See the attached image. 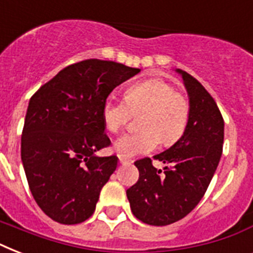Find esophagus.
Returning a JSON list of instances; mask_svg holds the SVG:
<instances>
[{
    "instance_id": "34e87169",
    "label": "esophagus",
    "mask_w": 253,
    "mask_h": 253,
    "mask_svg": "<svg viewBox=\"0 0 253 253\" xmlns=\"http://www.w3.org/2000/svg\"><path fill=\"white\" fill-rule=\"evenodd\" d=\"M118 158H119V163H121V164H131V163H132V160H131V159L126 158V156H122V155H119Z\"/></svg>"
}]
</instances>
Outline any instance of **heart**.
<instances>
[{
  "mask_svg": "<svg viewBox=\"0 0 253 253\" xmlns=\"http://www.w3.org/2000/svg\"><path fill=\"white\" fill-rule=\"evenodd\" d=\"M131 113H139V128L122 135L114 143V150L122 156L148 154L159 146L172 144L182 136L190 117V103L184 94L162 79H150L131 85L125 101L109 98L102 105L103 126L110 132L125 127Z\"/></svg>",
  "mask_w": 253,
  "mask_h": 253,
  "instance_id": "1",
  "label": "heart"
}]
</instances>
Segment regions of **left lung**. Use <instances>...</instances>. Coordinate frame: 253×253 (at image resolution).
I'll return each instance as SVG.
<instances>
[{"label": "left lung", "mask_w": 253, "mask_h": 253, "mask_svg": "<svg viewBox=\"0 0 253 253\" xmlns=\"http://www.w3.org/2000/svg\"><path fill=\"white\" fill-rule=\"evenodd\" d=\"M176 72L182 76L189 95L188 126L170 148L154 156L166 164L164 170L155 168L150 158L135 162L139 180L126 192L132 214L151 226L174 223L196 208L223 148L224 122L214 98L189 73Z\"/></svg>", "instance_id": "8db88e82"}]
</instances>
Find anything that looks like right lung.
Here are the masks:
<instances>
[{
	"instance_id": "1",
	"label": "right lung",
	"mask_w": 253,
	"mask_h": 253,
	"mask_svg": "<svg viewBox=\"0 0 253 253\" xmlns=\"http://www.w3.org/2000/svg\"><path fill=\"white\" fill-rule=\"evenodd\" d=\"M140 72L121 63L87 59L65 67L31 97L21 158L38 206L55 222L77 224L95 210L118 158L95 155L110 146L102 105L114 87Z\"/></svg>"
}]
</instances>
